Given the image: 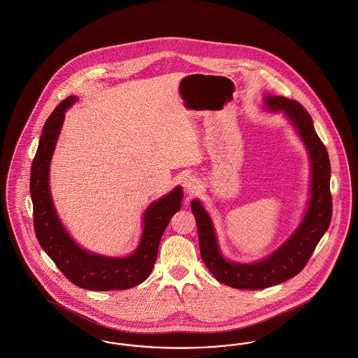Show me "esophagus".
I'll list each match as a JSON object with an SVG mask.
<instances>
[{"instance_id": "34e87169", "label": "esophagus", "mask_w": 358, "mask_h": 358, "mask_svg": "<svg viewBox=\"0 0 358 358\" xmlns=\"http://www.w3.org/2000/svg\"><path fill=\"white\" fill-rule=\"evenodd\" d=\"M183 187L188 195H192L198 189V180L192 176H187L186 179L183 180Z\"/></svg>"}]
</instances>
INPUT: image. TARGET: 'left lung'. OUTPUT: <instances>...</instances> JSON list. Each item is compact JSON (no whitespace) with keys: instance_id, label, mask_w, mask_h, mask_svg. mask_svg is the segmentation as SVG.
<instances>
[{"instance_id":"8db88e82","label":"left lung","mask_w":358,"mask_h":358,"mask_svg":"<svg viewBox=\"0 0 358 358\" xmlns=\"http://www.w3.org/2000/svg\"><path fill=\"white\" fill-rule=\"evenodd\" d=\"M268 110H282L294 124L308 148L311 166L310 201L302 223L293 235L270 257L257 264H234L226 261L218 248L213 222L199 201H192L191 210L198 226L203 262L222 283L242 290H259L293 278L306 266L311 254L327 233L331 219L330 160L327 147L318 138L310 115L296 100L283 96L264 97Z\"/></svg>"}]
</instances>
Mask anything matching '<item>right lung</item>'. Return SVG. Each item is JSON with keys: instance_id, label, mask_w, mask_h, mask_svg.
<instances>
[{"instance_id": "obj_1", "label": "right lung", "mask_w": 358, "mask_h": 358, "mask_svg": "<svg viewBox=\"0 0 358 358\" xmlns=\"http://www.w3.org/2000/svg\"><path fill=\"white\" fill-rule=\"evenodd\" d=\"M76 96H68L50 113L43 127L38 148L31 162V198L33 226L40 246L59 267L62 274L78 287L108 292L127 290L147 280L152 271L157 249L170 219L182 207L180 187L157 202L144 214V230L135 252L125 258H109L81 249L66 233L57 217L49 189V164L62 131L66 108L76 103Z\"/></svg>"}]
</instances>
